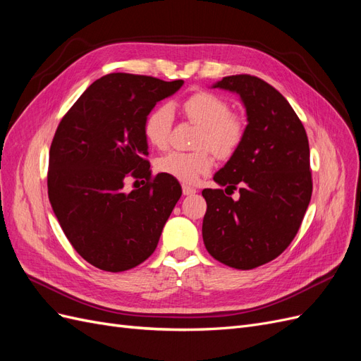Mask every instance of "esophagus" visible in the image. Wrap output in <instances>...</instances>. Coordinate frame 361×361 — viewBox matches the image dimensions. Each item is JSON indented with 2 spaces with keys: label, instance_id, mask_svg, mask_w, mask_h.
Listing matches in <instances>:
<instances>
[{
  "label": "esophagus",
  "instance_id": "34e87169",
  "mask_svg": "<svg viewBox=\"0 0 361 361\" xmlns=\"http://www.w3.org/2000/svg\"><path fill=\"white\" fill-rule=\"evenodd\" d=\"M182 191H183L185 195H192V194H195V191H197V190H195L194 187H191V185L183 183L182 185Z\"/></svg>",
  "mask_w": 361,
  "mask_h": 361
}]
</instances>
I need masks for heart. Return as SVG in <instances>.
<instances>
[{
    "instance_id": "obj_1",
    "label": "heart",
    "mask_w": 361,
    "mask_h": 361,
    "mask_svg": "<svg viewBox=\"0 0 361 361\" xmlns=\"http://www.w3.org/2000/svg\"><path fill=\"white\" fill-rule=\"evenodd\" d=\"M182 110L192 123L200 126L197 140L199 147L211 149L220 157H228L241 143L244 137V122L231 106L211 92H197L182 102ZM173 110L169 105H159L152 110L145 120V137L152 146L166 147L169 143ZM207 149L197 152H170L159 158L157 167L178 180L194 183L202 174L211 171L214 158Z\"/></svg>"
}]
</instances>
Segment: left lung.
I'll return each mask as SVG.
<instances>
[{"mask_svg":"<svg viewBox=\"0 0 361 361\" xmlns=\"http://www.w3.org/2000/svg\"><path fill=\"white\" fill-rule=\"evenodd\" d=\"M239 96L247 117L241 143L214 174L226 190L206 188L202 235L221 264L253 269L276 259L297 235L312 197L310 149L305 129L274 87L251 75L212 84ZM240 190V199L230 194Z\"/></svg>","mask_w":361,"mask_h":361,"instance_id":"obj_1","label":"left lung"}]
</instances>
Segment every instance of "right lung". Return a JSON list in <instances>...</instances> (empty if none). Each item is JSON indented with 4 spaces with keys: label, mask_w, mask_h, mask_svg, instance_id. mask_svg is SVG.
I'll use <instances>...</instances> for the list:
<instances>
[{
    "label": "right lung",
    "mask_w": 361,
    "mask_h": 361,
    "mask_svg": "<svg viewBox=\"0 0 361 361\" xmlns=\"http://www.w3.org/2000/svg\"><path fill=\"white\" fill-rule=\"evenodd\" d=\"M182 80L110 73L96 80L63 117L49 150L48 195L64 235L93 267L120 272L154 253L182 195L166 173L150 179L145 120ZM130 173L145 188L128 193Z\"/></svg>",
    "instance_id": "right-lung-1"
}]
</instances>
